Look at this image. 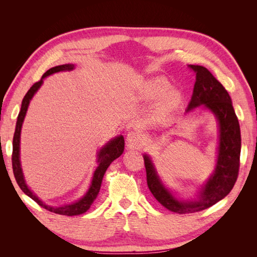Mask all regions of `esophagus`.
<instances>
[{
    "label": "esophagus",
    "mask_w": 257,
    "mask_h": 257,
    "mask_svg": "<svg viewBox=\"0 0 257 257\" xmlns=\"http://www.w3.org/2000/svg\"><path fill=\"white\" fill-rule=\"evenodd\" d=\"M142 141H143V137L141 133H138V132H135V131L130 132L126 136V142L132 147H139L142 145Z\"/></svg>",
    "instance_id": "esophagus-1"
}]
</instances>
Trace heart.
<instances>
[{
    "instance_id": "1",
    "label": "heart",
    "mask_w": 257,
    "mask_h": 257,
    "mask_svg": "<svg viewBox=\"0 0 257 257\" xmlns=\"http://www.w3.org/2000/svg\"><path fill=\"white\" fill-rule=\"evenodd\" d=\"M169 90L170 84L165 78H163V77H155V78L148 80L144 84L141 92V96L145 100H154L165 95L163 107L165 109H170V108L175 107L179 103L180 94L177 91Z\"/></svg>"
}]
</instances>
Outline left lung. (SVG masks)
<instances>
[{"instance_id": "left-lung-1", "label": "left lung", "mask_w": 257, "mask_h": 257, "mask_svg": "<svg viewBox=\"0 0 257 257\" xmlns=\"http://www.w3.org/2000/svg\"><path fill=\"white\" fill-rule=\"evenodd\" d=\"M190 67L196 73V81L188 111L204 105L216 115L219 121V157L214 173L203 186L197 200H178L162 184L149 157H144L148 188L163 207L179 214L201 211L223 199L234 188L240 166V126L228 92L206 67L200 65H190Z\"/></svg>"}]
</instances>
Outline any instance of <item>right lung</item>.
Wrapping results in <instances>:
<instances>
[{
  "label": "right lung",
  "mask_w": 257,
  "mask_h": 257,
  "mask_svg": "<svg viewBox=\"0 0 257 257\" xmlns=\"http://www.w3.org/2000/svg\"><path fill=\"white\" fill-rule=\"evenodd\" d=\"M74 68V65L72 64H65V65H59V66H54L50 69H48L46 72L42 79L40 81L35 82L32 87L30 88V90L27 92V94L25 95L22 99V104H21V109L18 114V119H17V124H16V130H15V134H14V139H13V154H12V165H13V172L14 176L18 185L20 186V189L23 191V193H26L29 197L32 198L34 201L40 205L41 207L47 209L48 211L57 213V214H62V215H79L84 213L85 211H88L90 209L91 205L93 204V201L96 198L97 194L100 189V184H102L103 177L106 173V170L111 164V162L114 161L115 159H118L120 155L124 151V138L123 136H118L110 143H108L104 148L100 149L98 153V162L99 164L94 172V175H93L92 182L90 185V189L87 192V194L80 199L77 201V203H74L72 205H67L63 207H50L43 204L42 201L38 199L34 194L29 190L27 186L25 179H23L22 175V170L20 167V161H19V147H20V133H21V126L23 120H25V116L28 110V106L30 104L31 98L33 97L35 94V92L38 90V88L41 87L43 83V79L45 77H47L53 73H58V72H66V71H72Z\"/></svg>",
  "instance_id": "right-lung-1"
}]
</instances>
